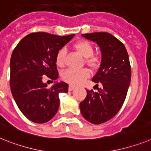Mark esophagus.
<instances>
[{"mask_svg": "<svg viewBox=\"0 0 151 151\" xmlns=\"http://www.w3.org/2000/svg\"><path fill=\"white\" fill-rule=\"evenodd\" d=\"M74 88H75V87H74V86L70 85L69 88H68V89H69L70 91H73V90H74Z\"/></svg>", "mask_w": 151, "mask_h": 151, "instance_id": "esophagus-1", "label": "esophagus"}]
</instances>
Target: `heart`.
<instances>
[{
  "label": "heart",
  "instance_id": "heart-1",
  "mask_svg": "<svg viewBox=\"0 0 151 151\" xmlns=\"http://www.w3.org/2000/svg\"><path fill=\"white\" fill-rule=\"evenodd\" d=\"M73 47L78 54L84 58V61L91 68H97L101 64V59L98 55L93 54V47L87 40H80L73 45ZM67 50L64 47L58 52L56 56V64L59 67H64ZM90 72L86 68L81 70L68 69L63 73L62 78L67 83L72 85H78L89 78Z\"/></svg>",
  "mask_w": 151,
  "mask_h": 151
}]
</instances>
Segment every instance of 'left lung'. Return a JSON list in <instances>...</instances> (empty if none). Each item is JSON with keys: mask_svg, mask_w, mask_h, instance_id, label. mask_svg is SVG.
I'll return each instance as SVG.
<instances>
[{"mask_svg": "<svg viewBox=\"0 0 151 151\" xmlns=\"http://www.w3.org/2000/svg\"><path fill=\"white\" fill-rule=\"evenodd\" d=\"M82 36L97 43L102 59L92 78L97 91L87 90V97L80 103V109L87 121L100 124L113 118L123 106L131 79V68L126 47L112 35L95 32ZM98 84L101 86L100 88Z\"/></svg>", "mask_w": 151, "mask_h": 151, "instance_id": "obj_1", "label": "left lung"}]
</instances>
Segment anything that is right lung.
Returning a JSON list of instances; mask_svg holds the SVG:
<instances>
[{"label": "right lung", "instance_id": "obj_1", "mask_svg": "<svg viewBox=\"0 0 151 151\" xmlns=\"http://www.w3.org/2000/svg\"><path fill=\"white\" fill-rule=\"evenodd\" d=\"M74 35L31 33L14 49L10 63L11 93L20 111L33 122L44 124L51 120L60 104L58 94L68 91L64 82L48 88L42 76L52 82L58 79L57 54Z\"/></svg>", "mask_w": 151, "mask_h": 151}]
</instances>
